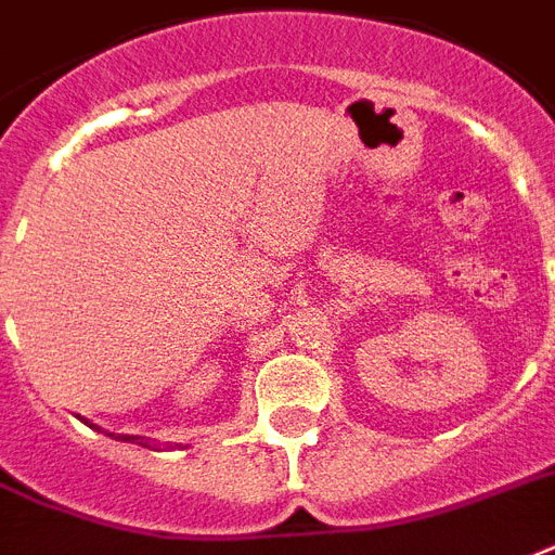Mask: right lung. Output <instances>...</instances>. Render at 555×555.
<instances>
[{
    "label": "right lung",
    "mask_w": 555,
    "mask_h": 555,
    "mask_svg": "<svg viewBox=\"0 0 555 555\" xmlns=\"http://www.w3.org/2000/svg\"><path fill=\"white\" fill-rule=\"evenodd\" d=\"M120 440H126V443H141V447H150L143 438H134V435H120Z\"/></svg>",
    "instance_id": "1"
}]
</instances>
